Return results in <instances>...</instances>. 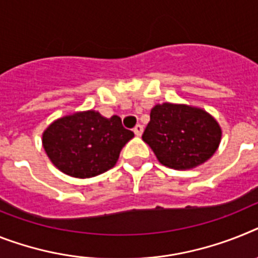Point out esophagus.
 Segmentation results:
<instances>
[{"instance_id": "1", "label": "esophagus", "mask_w": 258, "mask_h": 258, "mask_svg": "<svg viewBox=\"0 0 258 258\" xmlns=\"http://www.w3.org/2000/svg\"><path fill=\"white\" fill-rule=\"evenodd\" d=\"M134 134H135L136 136H140L143 134V125L142 124H136L135 127H134Z\"/></svg>"}]
</instances>
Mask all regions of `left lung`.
I'll return each instance as SVG.
<instances>
[{
  "instance_id": "1",
  "label": "left lung",
  "mask_w": 258,
  "mask_h": 258,
  "mask_svg": "<svg viewBox=\"0 0 258 258\" xmlns=\"http://www.w3.org/2000/svg\"><path fill=\"white\" fill-rule=\"evenodd\" d=\"M142 138L162 165L186 170L201 165L216 152L222 130L205 110L165 102L151 110V120Z\"/></svg>"
}]
</instances>
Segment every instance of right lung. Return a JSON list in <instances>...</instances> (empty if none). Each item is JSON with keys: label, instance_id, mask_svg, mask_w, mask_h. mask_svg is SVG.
Here are the masks:
<instances>
[{"label": "right lung", "instance_id": "right-lung-1", "mask_svg": "<svg viewBox=\"0 0 258 258\" xmlns=\"http://www.w3.org/2000/svg\"><path fill=\"white\" fill-rule=\"evenodd\" d=\"M133 138L118 115L105 118L88 110L56 119L43 133L42 142L57 169L76 178H90L111 169Z\"/></svg>", "mask_w": 258, "mask_h": 258}]
</instances>
